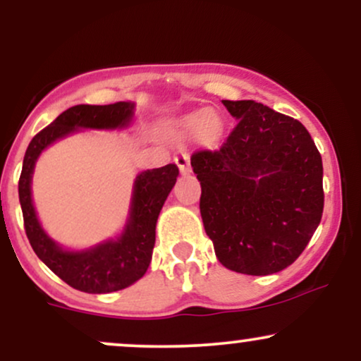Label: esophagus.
<instances>
[{
  "mask_svg": "<svg viewBox=\"0 0 361 361\" xmlns=\"http://www.w3.org/2000/svg\"><path fill=\"white\" fill-rule=\"evenodd\" d=\"M175 163L178 164V168H180L181 175H188L190 173V157L186 152H180V154H176Z\"/></svg>",
  "mask_w": 361,
  "mask_h": 361,
  "instance_id": "obj_1",
  "label": "esophagus"
}]
</instances>
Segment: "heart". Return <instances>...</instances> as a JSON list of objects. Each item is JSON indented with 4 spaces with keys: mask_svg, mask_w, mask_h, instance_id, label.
<instances>
[{
    "mask_svg": "<svg viewBox=\"0 0 361 361\" xmlns=\"http://www.w3.org/2000/svg\"><path fill=\"white\" fill-rule=\"evenodd\" d=\"M185 127L193 128L198 127V132H200L204 137H212L219 132L221 128V118L214 114V111H205L204 115H192V117H186L183 122Z\"/></svg>",
    "mask_w": 361,
    "mask_h": 361,
    "instance_id": "1",
    "label": "heart"
}]
</instances>
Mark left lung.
Returning a JSON list of instances; mask_svg holds the SVG:
<instances>
[{
  "instance_id": "left-lung-1",
  "label": "left lung",
  "mask_w": 361,
  "mask_h": 361,
  "mask_svg": "<svg viewBox=\"0 0 361 361\" xmlns=\"http://www.w3.org/2000/svg\"><path fill=\"white\" fill-rule=\"evenodd\" d=\"M222 103L235 127L221 147L190 157L202 221L224 267L271 275L299 258L321 222V154L299 120L252 100Z\"/></svg>"
}]
</instances>
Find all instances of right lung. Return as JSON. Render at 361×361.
Masks as SVG:
<instances>
[{
    "label": "right lung",
    "instance_id": "1",
    "mask_svg": "<svg viewBox=\"0 0 361 361\" xmlns=\"http://www.w3.org/2000/svg\"><path fill=\"white\" fill-rule=\"evenodd\" d=\"M134 115V103L111 105H76L68 109L28 144L18 181V197L23 226L35 255L51 270L71 285L88 293L117 292L142 279L147 271L156 243L157 215L180 175L176 164L147 169L135 178L130 217L117 241H106L86 251H66L44 233L32 204V173L37 157L57 139L78 128L126 127Z\"/></svg>",
    "mask_w": 361,
    "mask_h": 361
}]
</instances>
